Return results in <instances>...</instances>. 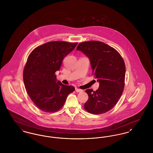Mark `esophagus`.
Returning a JSON list of instances; mask_svg holds the SVG:
<instances>
[{
  "label": "esophagus",
  "mask_w": 153,
  "mask_h": 153,
  "mask_svg": "<svg viewBox=\"0 0 153 153\" xmlns=\"http://www.w3.org/2000/svg\"><path fill=\"white\" fill-rule=\"evenodd\" d=\"M76 91L77 92H82L83 91L82 90H80V89H79V88H76Z\"/></svg>",
  "instance_id": "34e87169"
}]
</instances>
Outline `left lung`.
Instances as JSON below:
<instances>
[{"label": "left lung", "instance_id": "left-lung-1", "mask_svg": "<svg viewBox=\"0 0 153 153\" xmlns=\"http://www.w3.org/2000/svg\"><path fill=\"white\" fill-rule=\"evenodd\" d=\"M76 50L89 58L92 74L99 83V88L95 91H85L88 99L84 108L94 114L106 113L117 104L123 92L124 61L117 50L98 41L80 43Z\"/></svg>", "mask_w": 153, "mask_h": 153}]
</instances>
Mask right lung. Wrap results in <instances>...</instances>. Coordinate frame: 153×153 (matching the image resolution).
Returning <instances> with one entry per match:
<instances>
[{
    "instance_id": "1",
    "label": "right lung",
    "mask_w": 153,
    "mask_h": 153,
    "mask_svg": "<svg viewBox=\"0 0 153 153\" xmlns=\"http://www.w3.org/2000/svg\"><path fill=\"white\" fill-rule=\"evenodd\" d=\"M77 43L48 42L35 48L28 56L23 80L27 94L40 110L55 112L62 107L68 95L75 88L56 80L64 58Z\"/></svg>"
}]
</instances>
